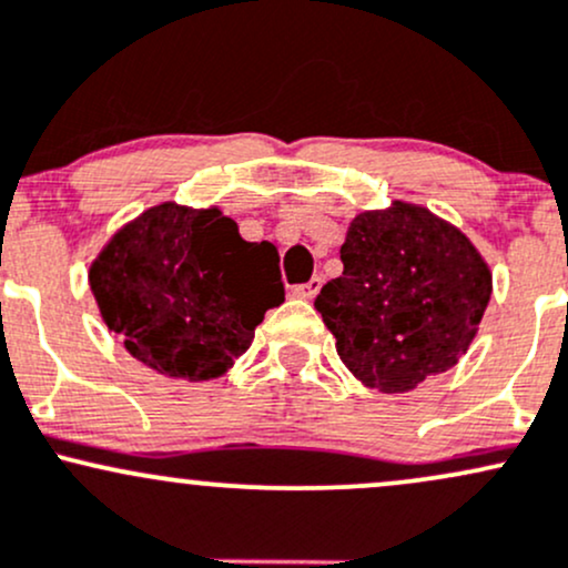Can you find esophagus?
<instances>
[{
  "label": "esophagus",
  "instance_id": "1",
  "mask_svg": "<svg viewBox=\"0 0 568 568\" xmlns=\"http://www.w3.org/2000/svg\"><path fill=\"white\" fill-rule=\"evenodd\" d=\"M318 290H322V278L314 276L311 282L295 286V295L303 297V301H314V297L318 295Z\"/></svg>",
  "mask_w": 568,
  "mask_h": 568
}]
</instances>
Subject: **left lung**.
<instances>
[{
    "mask_svg": "<svg viewBox=\"0 0 568 568\" xmlns=\"http://www.w3.org/2000/svg\"><path fill=\"white\" fill-rule=\"evenodd\" d=\"M341 263L316 311L365 386L413 392L473 346L494 282L483 254L448 220L407 201L356 214Z\"/></svg>",
    "mask_w": 568,
    "mask_h": 568,
    "instance_id": "left-lung-1",
    "label": "left lung"
}]
</instances>
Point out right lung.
Returning <instances> with one entry per match:
<instances>
[{
	"label": "right lung",
	"mask_w": 568,
	"mask_h": 568,
	"mask_svg": "<svg viewBox=\"0 0 568 568\" xmlns=\"http://www.w3.org/2000/svg\"><path fill=\"white\" fill-rule=\"evenodd\" d=\"M99 316L123 346L174 381H214L284 301L278 252L244 241L220 206L163 201L125 222L88 267Z\"/></svg>",
	"instance_id": "add662e5"
}]
</instances>
